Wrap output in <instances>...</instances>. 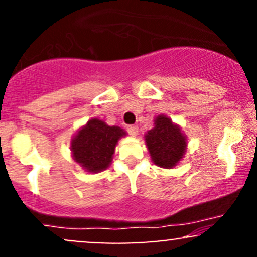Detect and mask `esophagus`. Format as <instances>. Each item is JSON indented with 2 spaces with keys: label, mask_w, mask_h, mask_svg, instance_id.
I'll list each match as a JSON object with an SVG mask.
<instances>
[{
  "label": "esophagus",
  "mask_w": 257,
  "mask_h": 257,
  "mask_svg": "<svg viewBox=\"0 0 257 257\" xmlns=\"http://www.w3.org/2000/svg\"><path fill=\"white\" fill-rule=\"evenodd\" d=\"M138 125H129L128 126V133L132 135V137H137L138 135Z\"/></svg>",
  "instance_id": "1"
}]
</instances>
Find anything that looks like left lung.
<instances>
[{"mask_svg":"<svg viewBox=\"0 0 257 257\" xmlns=\"http://www.w3.org/2000/svg\"><path fill=\"white\" fill-rule=\"evenodd\" d=\"M144 138L151 161L157 167L173 169L185 157L187 137L182 133L181 126L166 114H158L153 119V128Z\"/></svg>","mask_w":257,"mask_h":257,"instance_id":"8db88e82","label":"left lung"}]
</instances>
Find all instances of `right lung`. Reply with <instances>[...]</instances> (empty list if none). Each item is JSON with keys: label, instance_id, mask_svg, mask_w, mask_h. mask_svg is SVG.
<instances>
[{"label": "right lung", "instance_id": "1", "mask_svg": "<svg viewBox=\"0 0 257 257\" xmlns=\"http://www.w3.org/2000/svg\"><path fill=\"white\" fill-rule=\"evenodd\" d=\"M126 132L117 125L106 124L102 119L91 118L71 139L73 161L88 173H100L112 163L114 150Z\"/></svg>", "mask_w": 257, "mask_h": 257}]
</instances>
